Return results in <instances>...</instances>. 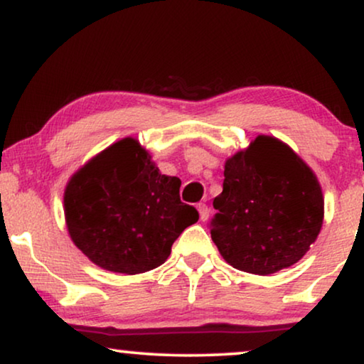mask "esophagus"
I'll return each instance as SVG.
<instances>
[{"mask_svg": "<svg viewBox=\"0 0 364 364\" xmlns=\"http://www.w3.org/2000/svg\"><path fill=\"white\" fill-rule=\"evenodd\" d=\"M198 211H199V218H201V221H208L209 218V208L206 203H199L198 204Z\"/></svg>", "mask_w": 364, "mask_h": 364, "instance_id": "esophagus-1", "label": "esophagus"}]
</instances>
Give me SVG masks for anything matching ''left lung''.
<instances>
[{"mask_svg": "<svg viewBox=\"0 0 364 364\" xmlns=\"http://www.w3.org/2000/svg\"><path fill=\"white\" fill-rule=\"evenodd\" d=\"M213 206L209 229L224 260L257 275L299 262L323 223L316 176L285 143L265 135L226 161Z\"/></svg>", "mask_w": 364, "mask_h": 364, "instance_id": "obj_1", "label": "left lung"}]
</instances>
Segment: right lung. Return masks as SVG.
Instances as JSON below:
<instances>
[{"label": "right lung", "instance_id": "right-lung-1", "mask_svg": "<svg viewBox=\"0 0 364 364\" xmlns=\"http://www.w3.org/2000/svg\"><path fill=\"white\" fill-rule=\"evenodd\" d=\"M181 181L161 175L133 138L114 143L79 170L64 193L74 244L99 267L141 274L161 265L199 219L180 199Z\"/></svg>", "mask_w": 364, "mask_h": 364}]
</instances>
